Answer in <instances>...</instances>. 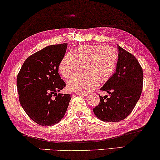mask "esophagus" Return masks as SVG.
I'll use <instances>...</instances> for the list:
<instances>
[{"label":"esophagus","mask_w":160,"mask_h":160,"mask_svg":"<svg viewBox=\"0 0 160 160\" xmlns=\"http://www.w3.org/2000/svg\"><path fill=\"white\" fill-rule=\"evenodd\" d=\"M76 95H82V96H87V94L86 93H82V92H76Z\"/></svg>","instance_id":"1"}]
</instances>
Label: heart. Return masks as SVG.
<instances>
[{
	"label": "heart",
	"instance_id": "b5f03b06",
	"mask_svg": "<svg viewBox=\"0 0 160 160\" xmlns=\"http://www.w3.org/2000/svg\"><path fill=\"white\" fill-rule=\"evenodd\" d=\"M118 54L114 48L103 44L81 46L73 53L63 57L59 65L60 73L67 79L87 73L68 82L69 89L78 92H89L100 82H105L112 76L117 67Z\"/></svg>",
	"mask_w": 160,
	"mask_h": 160
}]
</instances>
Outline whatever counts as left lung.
Instances as JSON below:
<instances>
[{"label": "left lung", "mask_w": 160, "mask_h": 160, "mask_svg": "<svg viewBox=\"0 0 160 160\" xmlns=\"http://www.w3.org/2000/svg\"><path fill=\"white\" fill-rule=\"evenodd\" d=\"M116 72L100 90L108 96H100V103L93 108L98 119L106 122H120L128 117L141 97L143 89V69L134 55L117 45Z\"/></svg>", "instance_id": "obj_1"}]
</instances>
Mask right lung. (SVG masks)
<instances>
[{"instance_id":"right-lung-1","label":"right lung","mask_w":160,"mask_h":160,"mask_svg":"<svg viewBox=\"0 0 160 160\" xmlns=\"http://www.w3.org/2000/svg\"><path fill=\"white\" fill-rule=\"evenodd\" d=\"M68 43L51 45L26 59L17 78L22 107L32 121L42 126L58 124L64 117L71 95L58 92L65 83L58 73Z\"/></svg>"}]
</instances>
